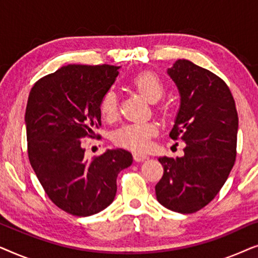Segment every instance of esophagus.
Listing matches in <instances>:
<instances>
[{"instance_id": "34e87169", "label": "esophagus", "mask_w": 258, "mask_h": 258, "mask_svg": "<svg viewBox=\"0 0 258 258\" xmlns=\"http://www.w3.org/2000/svg\"><path fill=\"white\" fill-rule=\"evenodd\" d=\"M148 156L146 154H141V153H135L134 154V160L136 162H142L144 160H147Z\"/></svg>"}]
</instances>
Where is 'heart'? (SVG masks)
<instances>
[{"instance_id":"heart-1","label":"heart","mask_w":258,"mask_h":258,"mask_svg":"<svg viewBox=\"0 0 258 258\" xmlns=\"http://www.w3.org/2000/svg\"><path fill=\"white\" fill-rule=\"evenodd\" d=\"M132 86L140 91L148 101L155 103L164 93V86L154 73L143 72L137 74L130 81ZM117 95L114 89L105 91L100 101V111L108 121H112L117 116ZM158 134V125L155 122L126 123L119 126L114 133V141L119 146L132 150H144L149 147L151 137Z\"/></svg>"}]
</instances>
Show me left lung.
<instances>
[{"mask_svg":"<svg viewBox=\"0 0 258 258\" xmlns=\"http://www.w3.org/2000/svg\"><path fill=\"white\" fill-rule=\"evenodd\" d=\"M168 75L181 96L169 136L185 143L182 157H160L163 176L155 186L169 210L196 213L215 199L236 160L238 116L222 79L188 59H177Z\"/></svg>","mask_w":258,"mask_h":258,"instance_id":"1","label":"left lung"}]
</instances>
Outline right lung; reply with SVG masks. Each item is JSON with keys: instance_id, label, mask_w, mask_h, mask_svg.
Segmentation results:
<instances>
[{"instance_id": "add662e5", "label": "right lung", "mask_w": 258, "mask_h": 258, "mask_svg": "<svg viewBox=\"0 0 258 258\" xmlns=\"http://www.w3.org/2000/svg\"><path fill=\"white\" fill-rule=\"evenodd\" d=\"M119 67L68 64L31 88L26 116L28 156L51 202L74 216H90L112 203L119 171L133 163L124 149L87 160L81 139L101 125L100 101Z\"/></svg>"}]
</instances>
